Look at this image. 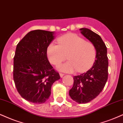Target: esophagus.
I'll return each instance as SVG.
<instances>
[{
	"label": "esophagus",
	"mask_w": 123,
	"mask_h": 123,
	"mask_svg": "<svg viewBox=\"0 0 123 123\" xmlns=\"http://www.w3.org/2000/svg\"><path fill=\"white\" fill-rule=\"evenodd\" d=\"M59 75H60V76L61 77V78H62V77H63V76H64V74H63V73H61V72H60V73H59Z\"/></svg>",
	"instance_id": "34e87169"
}]
</instances>
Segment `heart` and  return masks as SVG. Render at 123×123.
Returning <instances> with one entry per match:
<instances>
[{
    "mask_svg": "<svg viewBox=\"0 0 123 123\" xmlns=\"http://www.w3.org/2000/svg\"><path fill=\"white\" fill-rule=\"evenodd\" d=\"M58 45L50 43L47 55L50 63L59 66L66 59L69 61L59 67L61 70L71 72L75 70L83 72L88 69L94 63L96 49L93 43L75 34H67L57 39Z\"/></svg>",
    "mask_w": 123,
    "mask_h": 123,
    "instance_id": "1",
    "label": "heart"
}]
</instances>
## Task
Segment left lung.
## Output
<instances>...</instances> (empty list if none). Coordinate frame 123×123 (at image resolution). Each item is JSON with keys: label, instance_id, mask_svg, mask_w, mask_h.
I'll list each match as a JSON object with an SVG mask.
<instances>
[{"label": "left lung", "instance_id": "left-lung-1", "mask_svg": "<svg viewBox=\"0 0 123 123\" xmlns=\"http://www.w3.org/2000/svg\"><path fill=\"white\" fill-rule=\"evenodd\" d=\"M80 30L96 49L93 66L86 72L74 76L73 87L69 92L72 100L81 104L92 100L103 89L108 79V60L107 47L100 36L88 28Z\"/></svg>", "mask_w": 123, "mask_h": 123}]
</instances>
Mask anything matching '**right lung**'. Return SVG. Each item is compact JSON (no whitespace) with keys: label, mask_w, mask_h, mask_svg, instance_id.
Wrapping results in <instances>:
<instances>
[{"label":"right lung","mask_w":123,"mask_h":123,"mask_svg":"<svg viewBox=\"0 0 123 123\" xmlns=\"http://www.w3.org/2000/svg\"><path fill=\"white\" fill-rule=\"evenodd\" d=\"M54 32L36 30L29 32L18 43L13 57V78L18 92L26 100L45 103L51 86L60 78L47 55Z\"/></svg>","instance_id":"1"}]
</instances>
